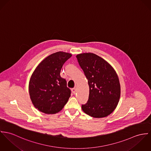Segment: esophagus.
<instances>
[{"label": "esophagus", "mask_w": 151, "mask_h": 151, "mask_svg": "<svg viewBox=\"0 0 151 151\" xmlns=\"http://www.w3.org/2000/svg\"><path fill=\"white\" fill-rule=\"evenodd\" d=\"M72 93H73V94H75L76 93V89L75 88H72Z\"/></svg>", "instance_id": "esophagus-1"}]
</instances>
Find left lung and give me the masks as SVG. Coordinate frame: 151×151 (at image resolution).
<instances>
[{"instance_id": "obj_1", "label": "left lung", "mask_w": 151, "mask_h": 151, "mask_svg": "<svg viewBox=\"0 0 151 151\" xmlns=\"http://www.w3.org/2000/svg\"><path fill=\"white\" fill-rule=\"evenodd\" d=\"M76 58L89 86L88 100L82 105V110L91 117L108 116L116 108L120 96V85L115 70L93 53L80 54Z\"/></svg>"}]
</instances>
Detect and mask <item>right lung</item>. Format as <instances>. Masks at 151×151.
Instances as JSON below:
<instances>
[{
  "mask_svg": "<svg viewBox=\"0 0 151 151\" xmlns=\"http://www.w3.org/2000/svg\"><path fill=\"white\" fill-rule=\"evenodd\" d=\"M71 56L62 51L53 53L34 70L29 83V92L34 106L40 112L55 114L67 104L71 91L67 86L66 80L61 77L60 72Z\"/></svg>",
  "mask_w": 151,
  "mask_h": 151,
  "instance_id": "1",
  "label": "right lung"
}]
</instances>
